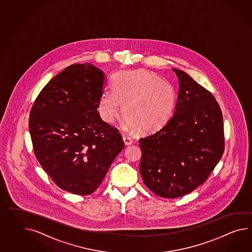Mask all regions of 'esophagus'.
<instances>
[{"instance_id":"34e87169","label":"esophagus","mask_w":252,"mask_h":252,"mask_svg":"<svg viewBox=\"0 0 252 252\" xmlns=\"http://www.w3.org/2000/svg\"><path fill=\"white\" fill-rule=\"evenodd\" d=\"M123 140L125 142V144L126 145V146H128V145H131L132 143H133V139L129 136V135H123Z\"/></svg>"}]
</instances>
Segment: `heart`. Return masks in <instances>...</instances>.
<instances>
[{
	"instance_id": "obj_1",
	"label": "heart",
	"mask_w": 252,
	"mask_h": 252,
	"mask_svg": "<svg viewBox=\"0 0 252 252\" xmlns=\"http://www.w3.org/2000/svg\"><path fill=\"white\" fill-rule=\"evenodd\" d=\"M112 90H104L99 100L102 119L112 123L121 112L135 128L151 131L168 120L176 104V91L170 83L148 71L121 72L112 81Z\"/></svg>"
}]
</instances>
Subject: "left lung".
<instances>
[{
    "instance_id": "left-lung-1",
    "label": "left lung",
    "mask_w": 252,
    "mask_h": 252,
    "mask_svg": "<svg viewBox=\"0 0 252 252\" xmlns=\"http://www.w3.org/2000/svg\"><path fill=\"white\" fill-rule=\"evenodd\" d=\"M179 81L171 117L139 139L144 184L165 198L184 196L202 185L224 152L223 116L214 95L187 73Z\"/></svg>"
}]
</instances>
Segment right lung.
I'll return each instance as SVG.
<instances>
[{"label":"right lung","mask_w":252,"mask_h":252,"mask_svg":"<svg viewBox=\"0 0 252 252\" xmlns=\"http://www.w3.org/2000/svg\"><path fill=\"white\" fill-rule=\"evenodd\" d=\"M104 85L98 68L72 64L43 87L30 112L35 158L56 185L76 195L95 191L125 147L97 111Z\"/></svg>","instance_id":"1"}]
</instances>
